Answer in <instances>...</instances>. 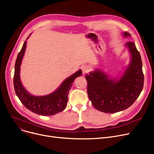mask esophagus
<instances>
[{
	"label": "esophagus",
	"mask_w": 154,
	"mask_h": 154,
	"mask_svg": "<svg viewBox=\"0 0 154 154\" xmlns=\"http://www.w3.org/2000/svg\"><path fill=\"white\" fill-rule=\"evenodd\" d=\"M91 69L90 66H88V65H84L82 67V72H83V74H85L87 73H88L89 72Z\"/></svg>",
	"instance_id": "1"
}]
</instances>
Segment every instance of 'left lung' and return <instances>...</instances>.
Segmentation results:
<instances>
[{
  "label": "left lung",
  "instance_id": "1",
  "mask_svg": "<svg viewBox=\"0 0 154 154\" xmlns=\"http://www.w3.org/2000/svg\"><path fill=\"white\" fill-rule=\"evenodd\" d=\"M125 37L131 36L128 32ZM125 45L131 54V60L119 80L109 79L100 70L86 75L87 94L93 106L105 113H116L131 107L139 97L143 87L142 62L139 52L133 42Z\"/></svg>",
  "mask_w": 154,
  "mask_h": 154
}]
</instances>
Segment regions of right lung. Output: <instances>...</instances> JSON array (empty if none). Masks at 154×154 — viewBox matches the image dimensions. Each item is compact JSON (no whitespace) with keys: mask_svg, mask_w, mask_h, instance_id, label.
<instances>
[{"mask_svg":"<svg viewBox=\"0 0 154 154\" xmlns=\"http://www.w3.org/2000/svg\"><path fill=\"white\" fill-rule=\"evenodd\" d=\"M26 42L27 40L24 42L15 61L14 76L15 92L22 103L32 112L44 116L55 115L63 111L66 107L69 92L73 82L75 78L82 75V72L79 70L67 78L53 93L44 96H34L30 94L22 85L20 79V65L26 51Z\"/></svg>","mask_w":154,"mask_h":154,"instance_id":"right-lung-1","label":"right lung"}]
</instances>
